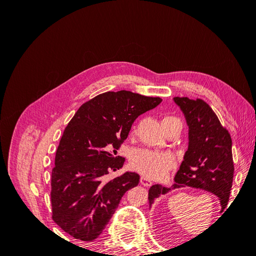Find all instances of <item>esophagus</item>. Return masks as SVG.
Segmentation results:
<instances>
[{"instance_id": "esophagus-1", "label": "esophagus", "mask_w": 256, "mask_h": 256, "mask_svg": "<svg viewBox=\"0 0 256 256\" xmlns=\"http://www.w3.org/2000/svg\"><path fill=\"white\" fill-rule=\"evenodd\" d=\"M140 182H141V184L144 186V187H150L152 184V182L150 180V178L148 177H145V176L141 177Z\"/></svg>"}]
</instances>
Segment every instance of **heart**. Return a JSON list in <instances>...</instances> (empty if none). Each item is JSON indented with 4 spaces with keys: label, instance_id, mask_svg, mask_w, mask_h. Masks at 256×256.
<instances>
[{
    "label": "heart",
    "instance_id": "1",
    "mask_svg": "<svg viewBox=\"0 0 256 256\" xmlns=\"http://www.w3.org/2000/svg\"><path fill=\"white\" fill-rule=\"evenodd\" d=\"M164 120L177 118H166ZM130 160L136 171L150 177L164 176L175 166L174 154L168 152L136 150L131 154Z\"/></svg>",
    "mask_w": 256,
    "mask_h": 256
}]
</instances>
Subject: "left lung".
Masks as SVG:
<instances>
[{
    "label": "left lung",
    "instance_id": "8db88e82",
    "mask_svg": "<svg viewBox=\"0 0 256 256\" xmlns=\"http://www.w3.org/2000/svg\"><path fill=\"white\" fill-rule=\"evenodd\" d=\"M173 100L180 106L189 127L188 150L171 188L152 186L148 192L150 207L160 196L188 186L214 194L222 212L228 203L234 176L230 136L204 100L188 97H174Z\"/></svg>",
    "mask_w": 256,
    "mask_h": 256
}]
</instances>
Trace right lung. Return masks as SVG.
<instances>
[{
    "mask_svg": "<svg viewBox=\"0 0 256 256\" xmlns=\"http://www.w3.org/2000/svg\"><path fill=\"white\" fill-rule=\"evenodd\" d=\"M159 97L129 90L106 92L83 104L62 136L51 177L52 219L74 238L92 242L102 233L122 196L140 176L122 168L116 156L138 116L160 104Z\"/></svg>",
    "mask_w": 256,
    "mask_h": 256,
    "instance_id": "right-lung-1",
    "label": "right lung"
}]
</instances>
